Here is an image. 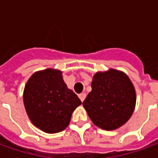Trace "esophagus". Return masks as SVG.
<instances>
[{
  "label": "esophagus",
  "instance_id": "1",
  "mask_svg": "<svg viewBox=\"0 0 158 158\" xmlns=\"http://www.w3.org/2000/svg\"><path fill=\"white\" fill-rule=\"evenodd\" d=\"M79 97L81 100V102H84V100L85 99L86 97V94L85 93H81V94H79Z\"/></svg>",
  "mask_w": 158,
  "mask_h": 158
}]
</instances>
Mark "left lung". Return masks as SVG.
<instances>
[{
	"label": "left lung",
	"instance_id": "1",
	"mask_svg": "<svg viewBox=\"0 0 158 158\" xmlns=\"http://www.w3.org/2000/svg\"><path fill=\"white\" fill-rule=\"evenodd\" d=\"M91 88L83 106L95 125L105 130H114L132 116L135 89L124 73L113 69L97 72L93 76Z\"/></svg>",
	"mask_w": 158,
	"mask_h": 158
}]
</instances>
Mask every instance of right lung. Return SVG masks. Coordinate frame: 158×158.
<instances>
[{
  "mask_svg": "<svg viewBox=\"0 0 158 158\" xmlns=\"http://www.w3.org/2000/svg\"><path fill=\"white\" fill-rule=\"evenodd\" d=\"M23 103L33 124L54 134L68 127L73 112L82 102L67 87L60 70L47 69L29 78L23 90Z\"/></svg>",
  "mask_w": 158,
  "mask_h": 158,
  "instance_id": "add662e5",
  "label": "right lung"
}]
</instances>
